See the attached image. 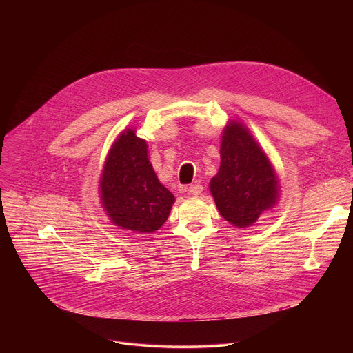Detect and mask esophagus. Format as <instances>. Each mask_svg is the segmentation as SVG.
I'll use <instances>...</instances> for the list:
<instances>
[{
  "instance_id": "34e87169",
  "label": "esophagus",
  "mask_w": 353,
  "mask_h": 353,
  "mask_svg": "<svg viewBox=\"0 0 353 353\" xmlns=\"http://www.w3.org/2000/svg\"><path fill=\"white\" fill-rule=\"evenodd\" d=\"M203 190H204V188H203V185L198 184V183H195V184L190 185L187 191H188V194H191V195H195V196H196V195H199L201 192H203Z\"/></svg>"
}]
</instances>
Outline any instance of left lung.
<instances>
[{"instance_id": "8db88e82", "label": "left lung", "mask_w": 353, "mask_h": 353, "mask_svg": "<svg viewBox=\"0 0 353 353\" xmlns=\"http://www.w3.org/2000/svg\"><path fill=\"white\" fill-rule=\"evenodd\" d=\"M210 191L222 218L234 228L253 226L279 201V177L250 130L229 120L221 137V166Z\"/></svg>"}]
</instances>
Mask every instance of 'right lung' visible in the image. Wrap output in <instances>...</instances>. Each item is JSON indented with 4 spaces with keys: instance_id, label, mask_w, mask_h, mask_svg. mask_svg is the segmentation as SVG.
I'll return each instance as SVG.
<instances>
[{
    "instance_id": "add662e5",
    "label": "right lung",
    "mask_w": 353,
    "mask_h": 353,
    "mask_svg": "<svg viewBox=\"0 0 353 353\" xmlns=\"http://www.w3.org/2000/svg\"><path fill=\"white\" fill-rule=\"evenodd\" d=\"M135 132L123 130L109 149L99 180L100 204L119 229L148 234L163 226L176 198L159 181L148 143Z\"/></svg>"
}]
</instances>
